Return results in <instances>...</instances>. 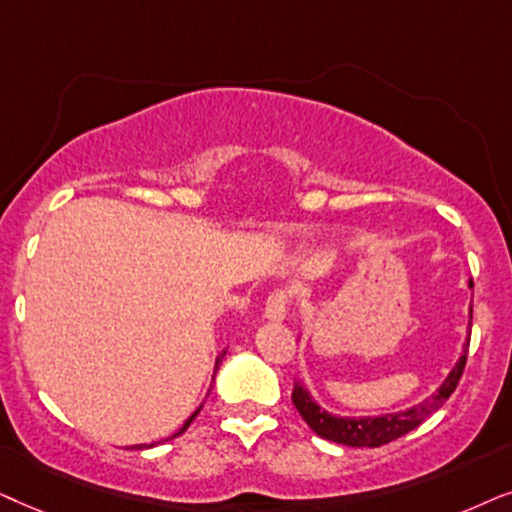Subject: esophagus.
<instances>
[{"mask_svg":"<svg viewBox=\"0 0 512 512\" xmlns=\"http://www.w3.org/2000/svg\"><path fill=\"white\" fill-rule=\"evenodd\" d=\"M288 316V295L281 290L271 292L267 299V306H264V318L274 320V323H281Z\"/></svg>","mask_w":512,"mask_h":512,"instance_id":"obj_1","label":"esophagus"}]
</instances>
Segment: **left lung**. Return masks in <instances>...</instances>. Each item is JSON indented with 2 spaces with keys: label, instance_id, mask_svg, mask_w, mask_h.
<instances>
[{
  "label": "left lung",
  "instance_id": "left-lung-1",
  "mask_svg": "<svg viewBox=\"0 0 512 512\" xmlns=\"http://www.w3.org/2000/svg\"><path fill=\"white\" fill-rule=\"evenodd\" d=\"M470 288H473V281H470ZM468 316L473 318V306H470ZM468 344H470V320H468V335L466 342H463V351L456 365L449 370L445 381L438 386V391L428 395V398L421 400V403L407 407V410L400 412H388V414H374V417H339V414H332L320 407L313 395L309 393L302 381H295V388H292V403H295L297 412L302 414V419L309 424V428L320 438L339 442V445L346 447H381L386 442L398 440L414 431L419 424L431 417L433 412H438L449 395L454 393L456 384H459L463 367H466V356H468Z\"/></svg>",
  "mask_w": 512,
  "mask_h": 512
}]
</instances>
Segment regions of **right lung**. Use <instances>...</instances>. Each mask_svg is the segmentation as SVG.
<instances>
[{"label":"right lung","mask_w":512,"mask_h":512,"mask_svg":"<svg viewBox=\"0 0 512 512\" xmlns=\"http://www.w3.org/2000/svg\"><path fill=\"white\" fill-rule=\"evenodd\" d=\"M217 365H220V356H217V360H215V370H217ZM213 377H215V374H213ZM203 407V405H201ZM201 407H199V410H196L194 414H192V417H189L187 421H185V424H182V428H180V431H177V433H173V435H170V438H177V435H182V433H185L187 431V428H189V424H192V421L196 419V414H199L201 412ZM156 445V442H152V445H135V449H149V447H154Z\"/></svg>","instance_id":"add662e5"}]
</instances>
